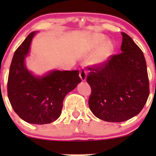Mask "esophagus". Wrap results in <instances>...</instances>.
Here are the masks:
<instances>
[{
    "label": "esophagus",
    "instance_id": "obj_1",
    "mask_svg": "<svg viewBox=\"0 0 156 156\" xmlns=\"http://www.w3.org/2000/svg\"><path fill=\"white\" fill-rule=\"evenodd\" d=\"M79 76H80V78H81V81H85L86 79H87V72H86L85 69H84V68L80 69Z\"/></svg>",
    "mask_w": 156,
    "mask_h": 156
}]
</instances>
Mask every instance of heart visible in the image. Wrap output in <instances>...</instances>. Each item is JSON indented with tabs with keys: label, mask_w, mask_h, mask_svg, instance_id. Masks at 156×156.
<instances>
[{
	"label": "heart",
	"mask_w": 156,
	"mask_h": 156,
	"mask_svg": "<svg viewBox=\"0 0 156 156\" xmlns=\"http://www.w3.org/2000/svg\"><path fill=\"white\" fill-rule=\"evenodd\" d=\"M106 41V37L103 34H94L89 37L87 41L88 50L95 52L94 63L102 66L106 64L110 59L114 51V45L109 41Z\"/></svg>",
	"instance_id": "obj_1"
}]
</instances>
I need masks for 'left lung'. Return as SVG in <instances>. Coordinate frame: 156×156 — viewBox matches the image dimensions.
<instances>
[{
	"label": "left lung",
	"instance_id": "left-lung-1",
	"mask_svg": "<svg viewBox=\"0 0 156 156\" xmlns=\"http://www.w3.org/2000/svg\"><path fill=\"white\" fill-rule=\"evenodd\" d=\"M122 53L104 65L88 68L91 87L89 107L98 119L122 122L139 114L149 95L144 53L126 33L122 32Z\"/></svg>",
	"mask_w": 156,
	"mask_h": 156
}]
</instances>
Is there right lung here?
I'll use <instances>...</instances> for the list:
<instances>
[{
  "mask_svg": "<svg viewBox=\"0 0 156 156\" xmlns=\"http://www.w3.org/2000/svg\"><path fill=\"white\" fill-rule=\"evenodd\" d=\"M35 31L30 33L12 57L7 94L15 112L25 122L44 125L60 116L66 95L81 81L78 70H53L36 76L26 68V56Z\"/></svg>",
  "mask_w": 156,
  "mask_h": 156,
  "instance_id": "1",
  "label": "right lung"
}]
</instances>
